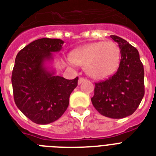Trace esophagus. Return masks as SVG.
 I'll list each match as a JSON object with an SVG mask.
<instances>
[{
  "label": "esophagus",
  "instance_id": "obj_1",
  "mask_svg": "<svg viewBox=\"0 0 156 156\" xmlns=\"http://www.w3.org/2000/svg\"><path fill=\"white\" fill-rule=\"evenodd\" d=\"M85 80H86V79H84V78H82V77H80L79 80H78V84H80L81 83H83L84 81H85Z\"/></svg>",
  "mask_w": 156,
  "mask_h": 156
}]
</instances>
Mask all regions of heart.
<instances>
[{"mask_svg":"<svg viewBox=\"0 0 156 156\" xmlns=\"http://www.w3.org/2000/svg\"><path fill=\"white\" fill-rule=\"evenodd\" d=\"M120 61V50L112 41L89 43L73 49L68 62L84 67L93 79L105 80L114 75Z\"/></svg>","mask_w":156,"mask_h":156,"instance_id":"1","label":"heart"}]
</instances>
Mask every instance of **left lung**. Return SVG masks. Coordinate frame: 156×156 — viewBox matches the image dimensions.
I'll use <instances>...</instances> for the list:
<instances>
[{
	"mask_svg": "<svg viewBox=\"0 0 156 156\" xmlns=\"http://www.w3.org/2000/svg\"><path fill=\"white\" fill-rule=\"evenodd\" d=\"M119 45L121 59L112 77L95 84L92 103L100 114L122 119L133 113L144 96V68L139 53L121 37L112 35Z\"/></svg>",
	"mask_w": 156,
	"mask_h": 156,
	"instance_id": "obj_1",
	"label": "left lung"
}]
</instances>
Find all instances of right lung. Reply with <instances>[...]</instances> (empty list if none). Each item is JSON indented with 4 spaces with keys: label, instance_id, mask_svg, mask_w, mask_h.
I'll use <instances>...</instances> for the list:
<instances>
[{
    "label": "right lung",
    "instance_id": "obj_1",
    "mask_svg": "<svg viewBox=\"0 0 156 156\" xmlns=\"http://www.w3.org/2000/svg\"><path fill=\"white\" fill-rule=\"evenodd\" d=\"M64 41L41 38L18 53L11 82L15 104L32 122L48 124L58 119L69 105L78 77L67 80L56 76L52 67L54 53L61 51Z\"/></svg>",
    "mask_w": 156,
    "mask_h": 156
}]
</instances>
